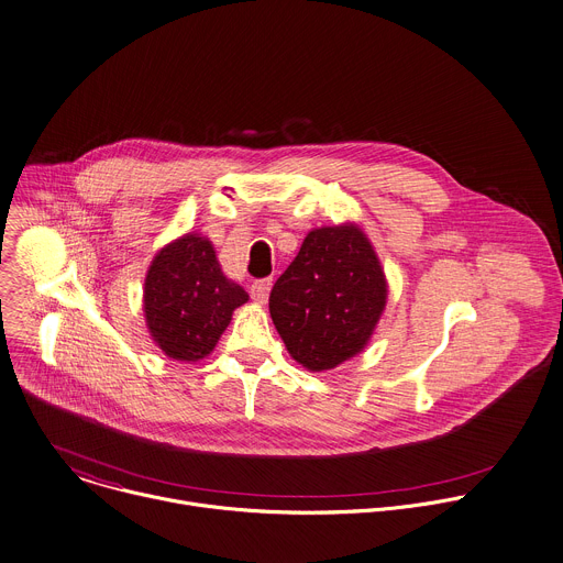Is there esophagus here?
Segmentation results:
<instances>
[{"label":"esophagus","mask_w":563,"mask_h":563,"mask_svg":"<svg viewBox=\"0 0 563 563\" xmlns=\"http://www.w3.org/2000/svg\"><path fill=\"white\" fill-rule=\"evenodd\" d=\"M269 289H272V278H263V280L252 283V287H250V296H252V300H254V302L263 305V302H267Z\"/></svg>","instance_id":"34e87169"}]
</instances>
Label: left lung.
Listing matches in <instances>:
<instances>
[{"label":"left lung","mask_w":563,"mask_h":563,"mask_svg":"<svg viewBox=\"0 0 563 563\" xmlns=\"http://www.w3.org/2000/svg\"><path fill=\"white\" fill-rule=\"evenodd\" d=\"M385 302L378 256L361 227L345 222L305 235L269 294V313L291 358L323 372L363 352Z\"/></svg>","instance_id":"left-lung-1"}]
</instances>
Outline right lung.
<instances>
[{"mask_svg":"<svg viewBox=\"0 0 563 563\" xmlns=\"http://www.w3.org/2000/svg\"><path fill=\"white\" fill-rule=\"evenodd\" d=\"M247 291L229 280L211 240L185 233L159 250L144 278V318L153 343L174 361L209 356Z\"/></svg>","mask_w":563,"mask_h":563,"instance_id":"1","label":"right lung"}]
</instances>
